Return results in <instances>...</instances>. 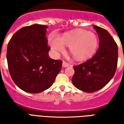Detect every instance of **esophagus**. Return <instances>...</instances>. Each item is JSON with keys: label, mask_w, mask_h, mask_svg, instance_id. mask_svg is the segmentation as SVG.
Here are the masks:
<instances>
[{"label": "esophagus", "mask_w": 124, "mask_h": 124, "mask_svg": "<svg viewBox=\"0 0 124 124\" xmlns=\"http://www.w3.org/2000/svg\"><path fill=\"white\" fill-rule=\"evenodd\" d=\"M69 66H70V64H69L68 63H67V62H62V66H63L64 68L68 67Z\"/></svg>", "instance_id": "obj_1"}]
</instances>
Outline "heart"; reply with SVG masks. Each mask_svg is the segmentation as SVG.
I'll return each instance as SVG.
<instances>
[{
	"label": "heart",
	"mask_w": 124,
	"mask_h": 124,
	"mask_svg": "<svg viewBox=\"0 0 124 124\" xmlns=\"http://www.w3.org/2000/svg\"><path fill=\"white\" fill-rule=\"evenodd\" d=\"M49 42L55 56L63 53L66 45L70 46V54L78 61L90 58L98 47V36L93 32L84 30H76L65 33L60 38L52 36Z\"/></svg>",
	"instance_id": "heart-1"
}]
</instances>
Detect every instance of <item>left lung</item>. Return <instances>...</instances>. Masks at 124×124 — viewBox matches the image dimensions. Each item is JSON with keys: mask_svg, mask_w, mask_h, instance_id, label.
<instances>
[{"mask_svg": "<svg viewBox=\"0 0 124 124\" xmlns=\"http://www.w3.org/2000/svg\"><path fill=\"white\" fill-rule=\"evenodd\" d=\"M98 34L99 48L91 59L74 66L72 82L76 88L91 93L100 90L112 80L118 58L117 44L106 30L93 25Z\"/></svg>", "mask_w": 124, "mask_h": 124, "instance_id": "obj_1", "label": "left lung"}]
</instances>
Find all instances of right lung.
Here are the masks:
<instances>
[{
  "label": "right lung",
  "instance_id": "right-lung-1",
  "mask_svg": "<svg viewBox=\"0 0 124 124\" xmlns=\"http://www.w3.org/2000/svg\"><path fill=\"white\" fill-rule=\"evenodd\" d=\"M47 28L38 24L23 27L8 44L10 74L16 85L26 92L40 93L49 88L61 70L62 61L48 56Z\"/></svg>",
  "mask_w": 124,
  "mask_h": 124
}]
</instances>
